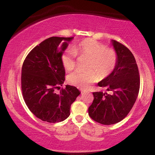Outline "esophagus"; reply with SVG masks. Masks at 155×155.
<instances>
[{"label": "esophagus", "instance_id": "1", "mask_svg": "<svg viewBox=\"0 0 155 155\" xmlns=\"http://www.w3.org/2000/svg\"><path fill=\"white\" fill-rule=\"evenodd\" d=\"M80 91H81V94H84V93L86 92V91H84V90H82V89H81V90H80Z\"/></svg>", "mask_w": 155, "mask_h": 155}]
</instances>
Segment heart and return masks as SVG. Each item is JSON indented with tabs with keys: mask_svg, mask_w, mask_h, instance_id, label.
I'll list each match as a JSON object with an SVG mask.
<instances>
[{
	"mask_svg": "<svg viewBox=\"0 0 155 155\" xmlns=\"http://www.w3.org/2000/svg\"><path fill=\"white\" fill-rule=\"evenodd\" d=\"M77 54L81 57L89 58L87 72L77 71L71 74L68 82L81 89H87L89 85L101 78L107 77L115 69L118 61L117 54L112 48L96 40L87 38L74 48L63 54L61 61L65 70L72 71L76 66Z\"/></svg>",
	"mask_w": 155,
	"mask_h": 155,
	"instance_id": "1",
	"label": "heart"
}]
</instances>
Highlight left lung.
<instances>
[{
	"label": "left lung",
	"instance_id": "1",
	"mask_svg": "<svg viewBox=\"0 0 155 155\" xmlns=\"http://www.w3.org/2000/svg\"><path fill=\"white\" fill-rule=\"evenodd\" d=\"M118 61L111 74L98 83L111 94L93 92L89 115L104 125L116 124L127 116L135 104L140 89V75L135 57L126 46L113 40Z\"/></svg>",
	"mask_w": 155,
	"mask_h": 155
}]
</instances>
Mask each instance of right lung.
Instances as JSON below:
<instances>
[{"label":"right lung","instance_id":"right-lung-1","mask_svg":"<svg viewBox=\"0 0 155 155\" xmlns=\"http://www.w3.org/2000/svg\"><path fill=\"white\" fill-rule=\"evenodd\" d=\"M73 38L51 37L35 46L22 65V95L31 113L44 122H60L70 115V107L80 92L75 87L66 85L61 57Z\"/></svg>","mask_w":155,"mask_h":155}]
</instances>
